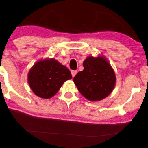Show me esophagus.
Instances as JSON below:
<instances>
[{"instance_id":"34e87169","label":"esophagus","mask_w":148,"mask_h":148,"mask_svg":"<svg viewBox=\"0 0 148 148\" xmlns=\"http://www.w3.org/2000/svg\"><path fill=\"white\" fill-rule=\"evenodd\" d=\"M71 73H72V77H74V76H75V75L76 74V73H77V72H76V70H72V71H71Z\"/></svg>"}]
</instances>
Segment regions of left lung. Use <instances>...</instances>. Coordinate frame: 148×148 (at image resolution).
Instances as JSON below:
<instances>
[{
    "mask_svg": "<svg viewBox=\"0 0 148 148\" xmlns=\"http://www.w3.org/2000/svg\"><path fill=\"white\" fill-rule=\"evenodd\" d=\"M83 67L73 80L80 93L90 101L107 97L116 82L115 72L108 61L103 57H88L83 61Z\"/></svg>",
    "mask_w": 148,
    "mask_h": 148,
    "instance_id": "8db88e82",
    "label": "left lung"
}]
</instances>
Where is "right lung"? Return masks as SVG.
Instances as JSON below:
<instances>
[{
    "label": "right lung",
    "mask_w": 148,
    "mask_h": 148,
    "mask_svg": "<svg viewBox=\"0 0 148 148\" xmlns=\"http://www.w3.org/2000/svg\"><path fill=\"white\" fill-rule=\"evenodd\" d=\"M72 78L70 71L54 59L38 61L28 74L31 89L36 96L45 99L55 96L63 83Z\"/></svg>",
    "instance_id": "right-lung-1"
}]
</instances>
